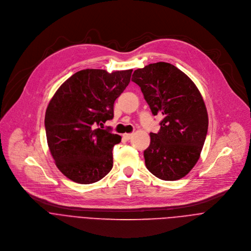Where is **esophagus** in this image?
Segmentation results:
<instances>
[{
    "label": "esophagus",
    "mask_w": 251,
    "mask_h": 251,
    "mask_svg": "<svg viewBox=\"0 0 251 251\" xmlns=\"http://www.w3.org/2000/svg\"><path fill=\"white\" fill-rule=\"evenodd\" d=\"M132 136H133V134H128V133H125V134L123 135V137H124L126 140H130V139L132 138Z\"/></svg>",
    "instance_id": "esophagus-1"
}]
</instances>
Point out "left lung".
<instances>
[{
	"mask_svg": "<svg viewBox=\"0 0 251 251\" xmlns=\"http://www.w3.org/2000/svg\"><path fill=\"white\" fill-rule=\"evenodd\" d=\"M132 81L141 87L154 115H163L160 131L150 133L144 151L147 169L164 181H176L200 159L208 116L202 96L182 70L168 62L138 68Z\"/></svg>",
	"mask_w": 251,
	"mask_h": 251,
	"instance_id": "obj_1",
	"label": "left lung"
}]
</instances>
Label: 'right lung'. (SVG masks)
Masks as SVG:
<instances>
[{"label": "right lung", "mask_w": 251, "mask_h": 251, "mask_svg": "<svg viewBox=\"0 0 251 251\" xmlns=\"http://www.w3.org/2000/svg\"><path fill=\"white\" fill-rule=\"evenodd\" d=\"M132 71H77L50 99L45 117L48 145L57 169L69 180L88 185L111 171L112 150L121 136L98 126L113 118L114 102Z\"/></svg>", "instance_id": "obj_1"}]
</instances>
